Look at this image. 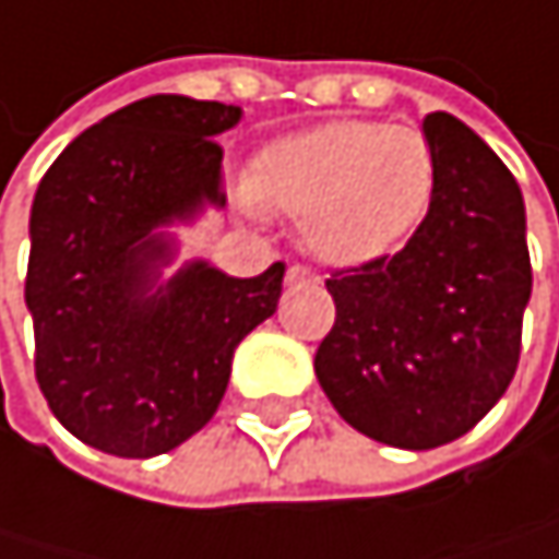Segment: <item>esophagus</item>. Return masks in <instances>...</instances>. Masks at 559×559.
<instances>
[{
	"instance_id": "esophagus-1",
	"label": "esophagus",
	"mask_w": 559,
	"mask_h": 559,
	"mask_svg": "<svg viewBox=\"0 0 559 559\" xmlns=\"http://www.w3.org/2000/svg\"><path fill=\"white\" fill-rule=\"evenodd\" d=\"M288 282L298 285V282H321V277H318V271H311L308 264H292V267H288Z\"/></svg>"
}]
</instances>
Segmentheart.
<instances>
[{
  "instance_id": "obj_1",
  "label": "heart",
  "mask_w": 559,
  "mask_h": 559,
  "mask_svg": "<svg viewBox=\"0 0 559 559\" xmlns=\"http://www.w3.org/2000/svg\"><path fill=\"white\" fill-rule=\"evenodd\" d=\"M433 152L414 126L328 122L258 152L248 194L305 222L308 245L328 261L391 251L427 212Z\"/></svg>"
}]
</instances>
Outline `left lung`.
Wrapping results in <instances>:
<instances>
[{"label": "left lung", "mask_w": 559, "mask_h": 559, "mask_svg": "<svg viewBox=\"0 0 559 559\" xmlns=\"http://www.w3.org/2000/svg\"><path fill=\"white\" fill-rule=\"evenodd\" d=\"M430 209L397 254L334 271V328L314 374L334 411L381 444L430 451L510 388L531 301L524 194L461 118L430 111Z\"/></svg>", "instance_id": "left-lung-1"}]
</instances>
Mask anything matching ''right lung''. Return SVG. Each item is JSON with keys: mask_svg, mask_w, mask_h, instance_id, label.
<instances>
[{"mask_svg": "<svg viewBox=\"0 0 559 559\" xmlns=\"http://www.w3.org/2000/svg\"><path fill=\"white\" fill-rule=\"evenodd\" d=\"M241 108L148 95L85 129L38 181L25 305L35 381L82 444L155 457L218 411L235 347L274 314L285 264L231 277L191 261L158 285L162 225L222 209V132Z\"/></svg>", "mask_w": 559, "mask_h": 559, "instance_id": "1", "label": "right lung"}]
</instances>
